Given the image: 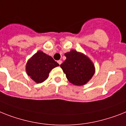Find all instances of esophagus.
I'll return each mask as SVG.
<instances>
[{
	"instance_id": "obj_1",
	"label": "esophagus",
	"mask_w": 126,
	"mask_h": 126,
	"mask_svg": "<svg viewBox=\"0 0 126 126\" xmlns=\"http://www.w3.org/2000/svg\"><path fill=\"white\" fill-rule=\"evenodd\" d=\"M57 62H58V63H59V65H61V64H62V61H61V60H59V61H57Z\"/></svg>"
}]
</instances>
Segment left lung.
I'll list each match as a JSON object with an SVG mask.
<instances>
[{
	"mask_svg": "<svg viewBox=\"0 0 126 126\" xmlns=\"http://www.w3.org/2000/svg\"><path fill=\"white\" fill-rule=\"evenodd\" d=\"M66 60L61 67L71 84L82 86L91 79L94 73V67L89 58L75 50L65 54Z\"/></svg>",
	"mask_w": 126,
	"mask_h": 126,
	"instance_id": "8db88e82",
	"label": "left lung"
}]
</instances>
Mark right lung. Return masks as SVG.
Segmentation results:
<instances>
[{"label": "right lung", "instance_id": "obj_1", "mask_svg": "<svg viewBox=\"0 0 126 126\" xmlns=\"http://www.w3.org/2000/svg\"><path fill=\"white\" fill-rule=\"evenodd\" d=\"M59 65L51 57L39 51L27 62L26 72L35 82L41 83L47 79L51 70Z\"/></svg>", "mask_w": 126, "mask_h": 126}]
</instances>
